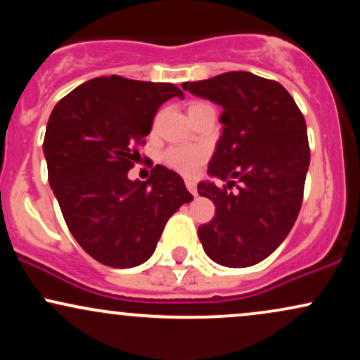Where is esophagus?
I'll use <instances>...</instances> for the list:
<instances>
[{
    "instance_id": "1",
    "label": "esophagus",
    "mask_w": 360,
    "mask_h": 360,
    "mask_svg": "<svg viewBox=\"0 0 360 360\" xmlns=\"http://www.w3.org/2000/svg\"><path fill=\"white\" fill-rule=\"evenodd\" d=\"M186 188H188V191L193 194V196H196L198 191H196V183H194L193 179H186Z\"/></svg>"
}]
</instances>
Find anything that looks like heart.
Wrapping results in <instances>:
<instances>
[{"label":"heart","instance_id":"1","mask_svg":"<svg viewBox=\"0 0 360 360\" xmlns=\"http://www.w3.org/2000/svg\"><path fill=\"white\" fill-rule=\"evenodd\" d=\"M201 106H205V103H193V105L189 106V110L201 108ZM205 157H206V152L203 147L177 146V147L169 148L164 159H166L169 167L176 169V171L181 172V174L189 176V174H193V172L196 171L201 164H203Z\"/></svg>","mask_w":360,"mask_h":360}]
</instances>
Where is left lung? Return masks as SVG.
<instances>
[{
  "instance_id": "obj_1",
  "label": "left lung",
  "mask_w": 360,
  "mask_h": 360,
  "mask_svg": "<svg viewBox=\"0 0 360 360\" xmlns=\"http://www.w3.org/2000/svg\"><path fill=\"white\" fill-rule=\"evenodd\" d=\"M183 89L223 108L208 174L229 188L239 181L235 193L213 181L198 184L217 206L198 237L217 264L254 266L278 249L298 218L309 166L303 113L279 82L245 71L183 82Z\"/></svg>"
}]
</instances>
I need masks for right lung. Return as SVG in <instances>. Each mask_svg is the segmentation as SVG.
<instances>
[{"label":"right lung","instance_id":"1","mask_svg":"<svg viewBox=\"0 0 360 360\" xmlns=\"http://www.w3.org/2000/svg\"><path fill=\"white\" fill-rule=\"evenodd\" d=\"M184 98L169 82L94 77L57 103L44 139L49 183L72 237L105 266L128 269L154 254L169 218L193 200L183 177L155 166L128 179L162 103Z\"/></svg>","mask_w":360,"mask_h":360}]
</instances>
